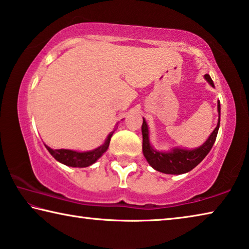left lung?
Returning <instances> with one entry per match:
<instances>
[{"instance_id":"left-lung-1","label":"left lung","mask_w":249,"mask_h":249,"mask_svg":"<svg viewBox=\"0 0 249 249\" xmlns=\"http://www.w3.org/2000/svg\"><path fill=\"white\" fill-rule=\"evenodd\" d=\"M204 77L207 83L212 87H214L213 80H212L210 75L206 74ZM217 111L218 122L216 128L214 129V131L211 133L209 139L204 143L193 150L174 148L170 152L156 151L150 144L148 124L143 119V124H142L141 127L142 139H143L142 140V151H143V156L146 159V161L149 162V164L154 170L165 174H183L193 170L209 154L215 140H216L219 128V119H221V105H219V101L217 105Z\"/></svg>"}]
</instances>
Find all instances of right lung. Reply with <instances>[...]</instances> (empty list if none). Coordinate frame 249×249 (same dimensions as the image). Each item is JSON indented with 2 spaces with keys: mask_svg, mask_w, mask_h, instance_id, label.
I'll return each instance as SVG.
<instances>
[{
  "mask_svg": "<svg viewBox=\"0 0 249 249\" xmlns=\"http://www.w3.org/2000/svg\"><path fill=\"white\" fill-rule=\"evenodd\" d=\"M113 134V131L109 133V136L106 139L105 143L103 145L98 146L95 150L87 152H78V151H72V150L67 149H58V150H53L50 146H46L53 157H54L57 161L63 163V164L67 166H74V168H86L95 163L98 159H99L103 154L107 151L110 139H111Z\"/></svg>",
  "mask_w": 249,
  "mask_h": 249,
  "instance_id": "add662e5",
  "label": "right lung"
}]
</instances>
